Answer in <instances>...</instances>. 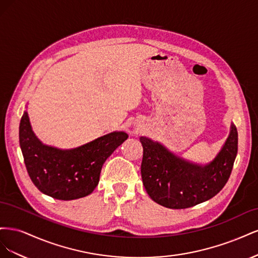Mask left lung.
<instances>
[{
	"instance_id": "8db88e82",
	"label": "left lung",
	"mask_w": 258,
	"mask_h": 258,
	"mask_svg": "<svg viewBox=\"0 0 258 258\" xmlns=\"http://www.w3.org/2000/svg\"><path fill=\"white\" fill-rule=\"evenodd\" d=\"M143 146L141 174L150 197L169 209H186L213 198L227 183L238 152V131L230 134L216 157L206 166L187 161L158 142L140 138Z\"/></svg>"
}]
</instances>
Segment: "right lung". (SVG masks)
<instances>
[{"label":"right lung","mask_w":258,"mask_h":258,"mask_svg":"<svg viewBox=\"0 0 258 258\" xmlns=\"http://www.w3.org/2000/svg\"><path fill=\"white\" fill-rule=\"evenodd\" d=\"M128 135L115 131L72 150L43 144L31 128L28 113L21 117L19 143L33 184L43 194L59 200L88 196L96 188L101 169Z\"/></svg>","instance_id":"obj_1"}]
</instances>
